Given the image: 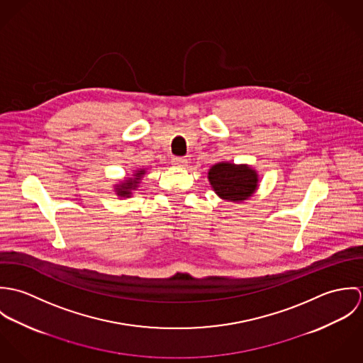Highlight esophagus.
Listing matches in <instances>:
<instances>
[{
	"instance_id": "34e87169",
	"label": "esophagus",
	"mask_w": 363,
	"mask_h": 363,
	"mask_svg": "<svg viewBox=\"0 0 363 363\" xmlns=\"http://www.w3.org/2000/svg\"><path fill=\"white\" fill-rule=\"evenodd\" d=\"M187 159L186 157H173L172 159V163L176 166V167H184L187 166Z\"/></svg>"
}]
</instances>
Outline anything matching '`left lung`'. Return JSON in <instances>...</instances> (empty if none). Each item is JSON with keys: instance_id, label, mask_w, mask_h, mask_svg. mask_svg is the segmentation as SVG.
I'll return each instance as SVG.
<instances>
[{"instance_id": "1", "label": "left lung", "mask_w": 363, "mask_h": 363, "mask_svg": "<svg viewBox=\"0 0 363 363\" xmlns=\"http://www.w3.org/2000/svg\"><path fill=\"white\" fill-rule=\"evenodd\" d=\"M208 182L215 194L230 203H243L259 189V173L250 164L219 162L208 170Z\"/></svg>"}]
</instances>
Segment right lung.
I'll return each instance as SVG.
<instances>
[{
  "instance_id": "obj_1",
  "label": "right lung",
  "mask_w": 363,
  "mask_h": 363,
  "mask_svg": "<svg viewBox=\"0 0 363 363\" xmlns=\"http://www.w3.org/2000/svg\"><path fill=\"white\" fill-rule=\"evenodd\" d=\"M145 173H147L145 169H135L133 172L131 177H125L118 184H114V193L120 199H130L133 196V191H135L137 187L140 186V183H141V180H143Z\"/></svg>"
}]
</instances>
